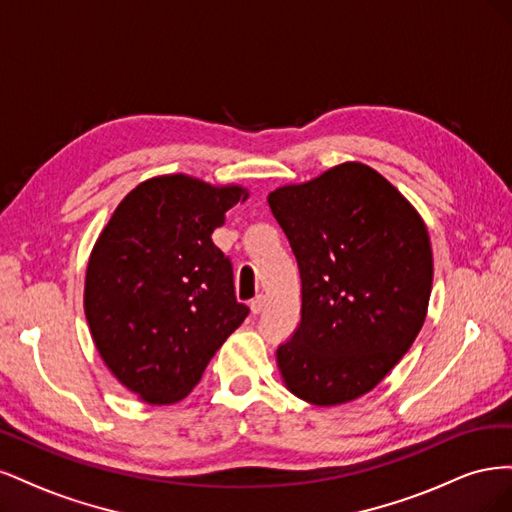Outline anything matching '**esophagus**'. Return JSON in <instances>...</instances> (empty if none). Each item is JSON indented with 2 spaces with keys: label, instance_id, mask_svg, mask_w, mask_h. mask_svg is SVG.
Wrapping results in <instances>:
<instances>
[{
  "label": "esophagus",
  "instance_id": "esophagus-1",
  "mask_svg": "<svg viewBox=\"0 0 512 512\" xmlns=\"http://www.w3.org/2000/svg\"><path fill=\"white\" fill-rule=\"evenodd\" d=\"M265 305H267V299L260 294V297H256V299L250 303V312H252L254 316H258V314L262 312V309H265Z\"/></svg>",
  "mask_w": 512,
  "mask_h": 512
}]
</instances>
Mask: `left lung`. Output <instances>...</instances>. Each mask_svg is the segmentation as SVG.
I'll return each mask as SVG.
<instances>
[{
    "mask_svg": "<svg viewBox=\"0 0 512 512\" xmlns=\"http://www.w3.org/2000/svg\"><path fill=\"white\" fill-rule=\"evenodd\" d=\"M301 275V324L275 361L312 406L369 393L421 331L433 254L421 213L378 170L342 162L267 196Z\"/></svg>",
    "mask_w": 512,
    "mask_h": 512,
    "instance_id": "1",
    "label": "left lung"
}]
</instances>
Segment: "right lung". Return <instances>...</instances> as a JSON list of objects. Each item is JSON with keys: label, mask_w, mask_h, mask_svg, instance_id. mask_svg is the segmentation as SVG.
Returning <instances> with one entry per match:
<instances>
[{"label": "right lung", "mask_w": 512, "mask_h": 512, "mask_svg": "<svg viewBox=\"0 0 512 512\" xmlns=\"http://www.w3.org/2000/svg\"><path fill=\"white\" fill-rule=\"evenodd\" d=\"M239 183L156 175L123 196L89 254L83 307L108 371L151 406L177 404L250 314L211 235Z\"/></svg>", "instance_id": "1"}]
</instances>
